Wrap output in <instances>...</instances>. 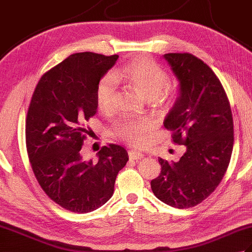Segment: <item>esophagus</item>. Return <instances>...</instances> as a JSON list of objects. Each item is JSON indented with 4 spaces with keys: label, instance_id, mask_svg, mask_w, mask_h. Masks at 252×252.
I'll list each match as a JSON object with an SVG mask.
<instances>
[{
    "label": "esophagus",
    "instance_id": "34e87169",
    "mask_svg": "<svg viewBox=\"0 0 252 252\" xmlns=\"http://www.w3.org/2000/svg\"><path fill=\"white\" fill-rule=\"evenodd\" d=\"M129 157L132 160H140L142 158H144V155L142 153H138L136 151H129Z\"/></svg>",
    "mask_w": 252,
    "mask_h": 252
}]
</instances>
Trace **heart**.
Here are the masks:
<instances>
[{
    "label": "heart",
    "instance_id": "heart-1",
    "mask_svg": "<svg viewBox=\"0 0 252 252\" xmlns=\"http://www.w3.org/2000/svg\"><path fill=\"white\" fill-rule=\"evenodd\" d=\"M116 81L126 82L144 98L158 105H167L173 99L175 91L169 87V76L164 69L153 61L143 56L127 63L111 76L100 80L96 88L95 97L98 108L109 112L115 108L117 99ZM151 129L147 121L127 120L116 126L115 134L132 146H140L145 141V134Z\"/></svg>",
    "mask_w": 252,
    "mask_h": 252
}]
</instances>
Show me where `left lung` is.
Here are the masks:
<instances>
[{
    "label": "left lung",
    "mask_w": 252,
    "mask_h": 252,
    "mask_svg": "<svg viewBox=\"0 0 252 252\" xmlns=\"http://www.w3.org/2000/svg\"><path fill=\"white\" fill-rule=\"evenodd\" d=\"M163 58L180 87L163 126L186 152L178 162L159 158L161 172L151 185L159 200L185 209L205 200L221 183L233 152L234 122L225 91L207 63L189 53Z\"/></svg>",
    "instance_id": "left-lung-1"
}]
</instances>
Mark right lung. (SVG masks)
<instances>
[{
	"mask_svg": "<svg viewBox=\"0 0 252 252\" xmlns=\"http://www.w3.org/2000/svg\"><path fill=\"white\" fill-rule=\"evenodd\" d=\"M118 55L72 54L37 82L26 119V145L42 189L66 210L88 213L108 201L127 152L110 144L97 161L82 158L87 122L97 111L95 92Z\"/></svg>",
	"mask_w": 252,
	"mask_h": 252,
	"instance_id": "add662e5",
	"label": "right lung"
}]
</instances>
